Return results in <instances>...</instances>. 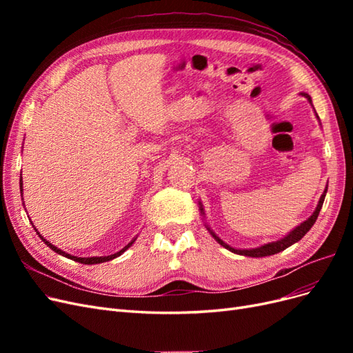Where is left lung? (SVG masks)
Returning a JSON list of instances; mask_svg holds the SVG:
<instances>
[{
    "mask_svg": "<svg viewBox=\"0 0 353 353\" xmlns=\"http://www.w3.org/2000/svg\"><path fill=\"white\" fill-rule=\"evenodd\" d=\"M302 95L303 97H306L307 99V101L312 104V100H311V97H309V95L306 94V92H302ZM318 117V116H316ZM327 188H328V185L325 187V190H324V193H323V196H321V199H319V201H318V206H316V209H315V212L312 213L311 216H309L305 222H302L301 225H297L293 231H290L287 234L285 237H283V239H280V240H276V241H272V243H268V244H263V245H261V248H256V249H234V248H231V245H228L227 243H223L215 232H213L209 227H206L208 228V231L212 234L213 236V239H215L221 245H223V248L225 249H228L230 252H232V253H237V254H243V256H250V258H262V256H270V254H275V253H279V252H283V250H285L287 248H290L292 244H294V243H297L299 240H301L305 234L312 228V225L315 223V221H316V218H318V215H319V210H321V208H323V203H324V199H325V194H327ZM200 205V210H201V213L203 215H205V212H203V208H201V203H199Z\"/></svg>",
    "mask_w": 353,
    "mask_h": 353,
    "instance_id": "left-lung-1",
    "label": "left lung"
}]
</instances>
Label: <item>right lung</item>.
I'll list each match as a JSON object with an SVG mask.
<instances>
[{
    "mask_svg": "<svg viewBox=\"0 0 353 353\" xmlns=\"http://www.w3.org/2000/svg\"><path fill=\"white\" fill-rule=\"evenodd\" d=\"M22 175V174H20ZM23 188V185H22V176H20V193H22V190ZM35 228V227H34ZM35 231L38 232V230L35 228ZM38 236L41 237V240L44 241L48 248L51 249V250H54L56 253H59V254H61V256H66V258H69V259H72V261H74V262H79V263H85V265H94V263H101V262H108V261H112V259H114V258H117V256H121L125 250H128V248H131L132 245V243L135 241V239L131 241V243H128L125 248L122 249V250H119L117 253H114V254H110V256H92V258H78V256H72V254H69V253H66V252H63V250H60V249H57L56 245H52L50 241H47L44 237L41 236V234L38 232Z\"/></svg>",
    "mask_w": 353,
    "mask_h": 353,
    "instance_id": "1",
    "label": "right lung"
}]
</instances>
